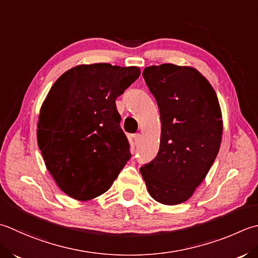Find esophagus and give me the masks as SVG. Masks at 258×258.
<instances>
[{
	"mask_svg": "<svg viewBox=\"0 0 258 258\" xmlns=\"http://www.w3.org/2000/svg\"><path fill=\"white\" fill-rule=\"evenodd\" d=\"M132 139H133V142H134V144H135V145H138V144L140 143V140H141V134H139V133L134 134V135L132 136Z\"/></svg>",
	"mask_w": 258,
	"mask_h": 258,
	"instance_id": "34e87169",
	"label": "esophagus"
}]
</instances>
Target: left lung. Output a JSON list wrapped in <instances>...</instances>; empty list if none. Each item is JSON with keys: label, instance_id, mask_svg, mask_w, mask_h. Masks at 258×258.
Returning a JSON list of instances; mask_svg holds the SVG:
<instances>
[{"label": "left lung", "instance_id": "1", "mask_svg": "<svg viewBox=\"0 0 258 258\" xmlns=\"http://www.w3.org/2000/svg\"><path fill=\"white\" fill-rule=\"evenodd\" d=\"M143 78L158 103L161 140L158 154L140 171L153 199L178 205L192 196L218 154L219 102L208 80L194 68L150 66Z\"/></svg>", "mask_w": 258, "mask_h": 258}]
</instances>
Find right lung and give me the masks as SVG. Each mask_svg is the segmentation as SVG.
<instances>
[{"label": "right lung", "mask_w": 258, "mask_h": 258, "mask_svg": "<svg viewBox=\"0 0 258 258\" xmlns=\"http://www.w3.org/2000/svg\"><path fill=\"white\" fill-rule=\"evenodd\" d=\"M140 75L138 67L82 64L50 89L39 115L38 144L50 174L72 198L103 195L131 159L115 100Z\"/></svg>", "instance_id": "add662e5"}]
</instances>
